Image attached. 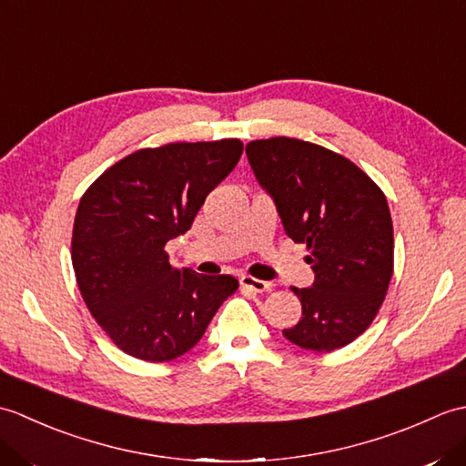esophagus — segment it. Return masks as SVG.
<instances>
[{"label": "esophagus", "instance_id": "obj_1", "mask_svg": "<svg viewBox=\"0 0 466 466\" xmlns=\"http://www.w3.org/2000/svg\"><path fill=\"white\" fill-rule=\"evenodd\" d=\"M240 284L244 286V289H250V290L260 292V294L272 290V282H264V280H258V279H252V276H242Z\"/></svg>", "mask_w": 466, "mask_h": 466}]
</instances>
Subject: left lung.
<instances>
[{
	"mask_svg": "<svg viewBox=\"0 0 466 466\" xmlns=\"http://www.w3.org/2000/svg\"><path fill=\"white\" fill-rule=\"evenodd\" d=\"M246 156L284 232L310 250L312 286H292L302 319L282 334L304 350L342 349L369 329L389 290L394 264L389 202L359 166L322 146L270 137L250 142Z\"/></svg>",
	"mask_w": 466,
	"mask_h": 466,
	"instance_id": "1",
	"label": "left lung"
}]
</instances>
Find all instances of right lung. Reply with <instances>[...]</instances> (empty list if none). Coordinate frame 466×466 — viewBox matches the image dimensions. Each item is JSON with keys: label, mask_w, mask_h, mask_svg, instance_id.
Segmentation results:
<instances>
[{"label": "right lung", "mask_w": 466, "mask_h": 466, "mask_svg": "<svg viewBox=\"0 0 466 466\" xmlns=\"http://www.w3.org/2000/svg\"><path fill=\"white\" fill-rule=\"evenodd\" d=\"M242 150L240 140L146 147L107 167L82 196L76 280L87 310L126 354L147 362L186 354L238 289L230 274L174 268L164 246L190 230Z\"/></svg>", "instance_id": "1"}]
</instances>
